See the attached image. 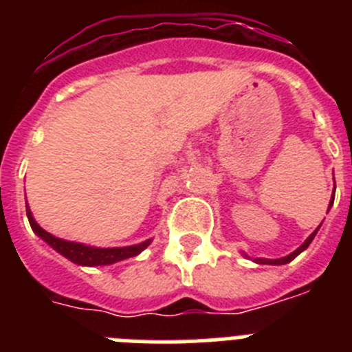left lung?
Segmentation results:
<instances>
[{"label": "left lung", "instance_id": "1", "mask_svg": "<svg viewBox=\"0 0 352 352\" xmlns=\"http://www.w3.org/2000/svg\"><path fill=\"white\" fill-rule=\"evenodd\" d=\"M331 204H333V197H331V201H329V206H328V210H329V208H331ZM319 227H321V226H319ZM319 227H317L316 231H314L312 234L309 236V238L305 239L303 243H301L300 247L296 248V250H294V252H291V254H289V256H285V257H280V259H264V257H256V259H254V261H256L257 264H272V266H280V264H287V263H291V261L294 259V257H298V256H300V254H301V252H303V250H307V248H309V245L312 243V239L316 238L317 231H319ZM243 256H245V257H248L247 254H245V252H243Z\"/></svg>", "mask_w": 352, "mask_h": 352}]
</instances>
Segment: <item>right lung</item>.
<instances>
[{"label":"right lung","mask_w":352,"mask_h":352,"mask_svg":"<svg viewBox=\"0 0 352 352\" xmlns=\"http://www.w3.org/2000/svg\"><path fill=\"white\" fill-rule=\"evenodd\" d=\"M26 214L28 220H30L31 229H33V232H35L38 238H42L43 241H45L51 248H54L58 254L67 257V259L72 261L74 264H79V266H107V264L120 263V261L139 256V254H141L144 248H148L149 243L153 241V239H146L142 243L130 245V247H91V245L77 243V241H68V239L52 236L51 232H47L36 223V220L33 219V213H31L30 206H26Z\"/></svg>","instance_id":"obj_1"}]
</instances>
